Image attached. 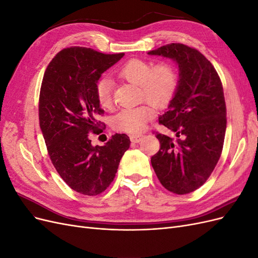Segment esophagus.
I'll use <instances>...</instances> for the list:
<instances>
[{"mask_svg": "<svg viewBox=\"0 0 258 258\" xmlns=\"http://www.w3.org/2000/svg\"><path fill=\"white\" fill-rule=\"evenodd\" d=\"M142 138H143L142 135H132V136H130V141L132 143H139V142H141Z\"/></svg>", "mask_w": 258, "mask_h": 258, "instance_id": "esophagus-1", "label": "esophagus"}]
</instances>
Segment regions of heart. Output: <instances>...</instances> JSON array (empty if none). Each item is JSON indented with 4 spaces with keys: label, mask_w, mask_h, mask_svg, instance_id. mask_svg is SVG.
Listing matches in <instances>:
<instances>
[{
    "label": "heart",
    "mask_w": 258,
    "mask_h": 258,
    "mask_svg": "<svg viewBox=\"0 0 258 258\" xmlns=\"http://www.w3.org/2000/svg\"><path fill=\"white\" fill-rule=\"evenodd\" d=\"M117 75L124 81L139 85L141 99H146L157 108L169 105L178 86L175 69L168 62H158L152 67L150 61L134 58L124 62L117 71ZM96 97L100 106L111 107L113 92L110 80L104 77L97 82ZM151 104L143 103L135 107L122 108L112 118V127L117 131L128 134L141 132L155 114Z\"/></svg>",
    "instance_id": "obj_1"
}]
</instances>
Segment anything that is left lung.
Segmentation results:
<instances>
[{
    "label": "left lung",
    "mask_w": 258,
    "mask_h": 258,
    "mask_svg": "<svg viewBox=\"0 0 258 258\" xmlns=\"http://www.w3.org/2000/svg\"><path fill=\"white\" fill-rule=\"evenodd\" d=\"M148 54L173 59L179 68L175 96L159 117L176 140L156 132L160 148L151 162L166 189L185 195L207 182L221 157L227 123L223 85L212 63L196 48L171 43Z\"/></svg>",
    "instance_id": "8db88e82"
}]
</instances>
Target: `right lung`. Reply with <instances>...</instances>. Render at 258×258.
I'll return each instance as SVG.
<instances>
[{
    "instance_id": "1",
    "label": "right lung",
    "mask_w": 258,
    "mask_h": 258,
    "mask_svg": "<svg viewBox=\"0 0 258 258\" xmlns=\"http://www.w3.org/2000/svg\"><path fill=\"white\" fill-rule=\"evenodd\" d=\"M72 46L59 51L44 73L38 120L53 167L68 186L86 196L103 192L113 182L129 146L127 135L116 134L103 146H92L91 135L105 124L96 97L101 74L123 57Z\"/></svg>"
}]
</instances>
